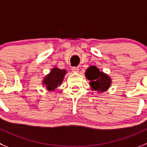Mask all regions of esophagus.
I'll use <instances>...</instances> for the list:
<instances>
[{
    "label": "esophagus",
    "instance_id": "esophagus-1",
    "mask_svg": "<svg viewBox=\"0 0 147 147\" xmlns=\"http://www.w3.org/2000/svg\"><path fill=\"white\" fill-rule=\"evenodd\" d=\"M72 71L74 72V73H78L79 72V68L78 67H72Z\"/></svg>",
    "mask_w": 147,
    "mask_h": 147
}]
</instances>
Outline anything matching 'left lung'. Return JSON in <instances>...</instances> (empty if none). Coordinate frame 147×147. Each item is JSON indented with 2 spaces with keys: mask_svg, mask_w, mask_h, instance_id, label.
<instances>
[{
  "mask_svg": "<svg viewBox=\"0 0 147 147\" xmlns=\"http://www.w3.org/2000/svg\"><path fill=\"white\" fill-rule=\"evenodd\" d=\"M86 78L90 80V86L92 90L98 93L105 92L109 88L112 79L106 73L100 72L96 66H90L86 71Z\"/></svg>",
  "mask_w": 147,
  "mask_h": 147,
  "instance_id": "8db88e82",
  "label": "left lung"
}]
</instances>
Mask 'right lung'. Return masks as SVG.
<instances>
[{
  "label": "right lung",
  "mask_w": 147,
  "mask_h": 147,
  "mask_svg": "<svg viewBox=\"0 0 147 147\" xmlns=\"http://www.w3.org/2000/svg\"><path fill=\"white\" fill-rule=\"evenodd\" d=\"M67 71L65 69H59L57 67H53L51 70L50 73L46 75L42 80V85L46 86L49 91H53L61 86Z\"/></svg>",
  "instance_id": "obj_1"
}]
</instances>
